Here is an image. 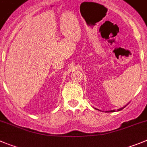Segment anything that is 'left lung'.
<instances>
[{"label":"left lung","mask_w":147,"mask_h":147,"mask_svg":"<svg viewBox=\"0 0 147 147\" xmlns=\"http://www.w3.org/2000/svg\"><path fill=\"white\" fill-rule=\"evenodd\" d=\"M125 106H124V107H122V108H120V109H118L117 111H121V110H122V109H123L125 107ZM114 111H115V110H111V111H107V112H114Z\"/></svg>","instance_id":"1"}]
</instances>
